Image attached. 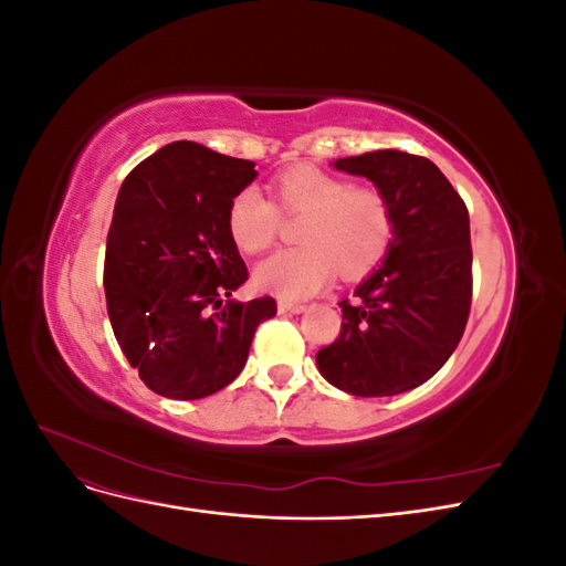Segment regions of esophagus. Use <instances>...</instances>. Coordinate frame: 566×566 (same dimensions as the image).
<instances>
[{"instance_id":"34e87169","label":"esophagus","mask_w":566,"mask_h":566,"mask_svg":"<svg viewBox=\"0 0 566 566\" xmlns=\"http://www.w3.org/2000/svg\"><path fill=\"white\" fill-rule=\"evenodd\" d=\"M304 310H306V306L302 302H287V300L279 302V312L281 314H302Z\"/></svg>"}]
</instances>
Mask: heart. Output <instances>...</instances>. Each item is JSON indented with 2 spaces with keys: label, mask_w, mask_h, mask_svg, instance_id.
Segmentation results:
<instances>
[{
  "label": "heart",
  "mask_w": 566,
  "mask_h": 566,
  "mask_svg": "<svg viewBox=\"0 0 566 566\" xmlns=\"http://www.w3.org/2000/svg\"><path fill=\"white\" fill-rule=\"evenodd\" d=\"M273 202L254 186L231 198L227 227L238 250L256 254L279 235L281 217H302L297 248L273 252L256 264L254 281L283 300L316 295L339 276L354 281L378 266L397 235L391 200L375 186L314 165H297L271 181Z\"/></svg>",
  "instance_id": "obj_1"
}]
</instances>
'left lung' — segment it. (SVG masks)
I'll return each instance as SVG.
<instances>
[{
    "mask_svg": "<svg viewBox=\"0 0 566 566\" xmlns=\"http://www.w3.org/2000/svg\"><path fill=\"white\" fill-rule=\"evenodd\" d=\"M391 200L397 235L385 262L342 300V328L316 354L325 380L354 397H394L449 361L472 304L470 214L441 169L403 150L333 163Z\"/></svg>",
    "mask_w": 566,
    "mask_h": 566,
    "instance_id": "8db88e82",
    "label": "left lung"
}]
</instances>
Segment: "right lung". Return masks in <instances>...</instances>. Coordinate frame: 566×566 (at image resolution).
<instances>
[{"instance_id": "right-lung-1", "label": "right lung", "mask_w": 566, "mask_h": 566, "mask_svg": "<svg viewBox=\"0 0 566 566\" xmlns=\"http://www.w3.org/2000/svg\"><path fill=\"white\" fill-rule=\"evenodd\" d=\"M254 163L193 142L163 146L119 186L104 287L119 349L167 399L210 397L238 378L276 300L235 302L248 266L229 235L231 198Z\"/></svg>"}]
</instances>
